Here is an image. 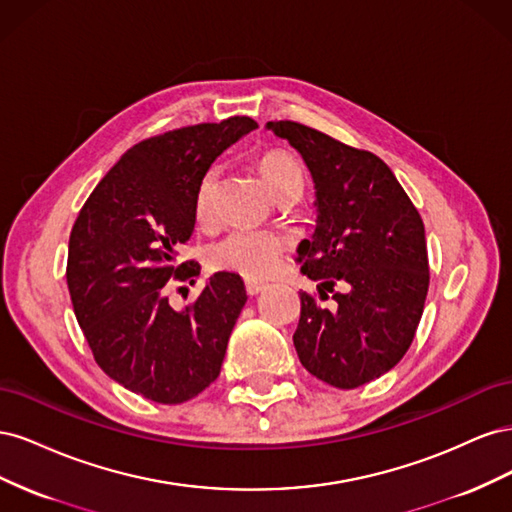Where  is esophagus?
Here are the masks:
<instances>
[{
  "label": "esophagus",
  "mask_w": 512,
  "mask_h": 512,
  "mask_svg": "<svg viewBox=\"0 0 512 512\" xmlns=\"http://www.w3.org/2000/svg\"><path fill=\"white\" fill-rule=\"evenodd\" d=\"M267 288V284L265 282H256V280H245V290H247V294H250V297H254V294H258V292H262Z\"/></svg>",
  "instance_id": "34e87169"
}]
</instances>
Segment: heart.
<instances>
[{
  "label": "heart",
  "instance_id": "heart-1",
  "mask_svg": "<svg viewBox=\"0 0 512 512\" xmlns=\"http://www.w3.org/2000/svg\"><path fill=\"white\" fill-rule=\"evenodd\" d=\"M258 170L271 194L282 205H292L303 196L305 170L299 158L288 149H269L260 156ZM220 168L211 166L200 177L194 196V215L200 224H209L215 215ZM284 239L267 230L232 228L209 247V265L218 271L245 277H267L282 262Z\"/></svg>",
  "mask_w": 512,
  "mask_h": 512
}]
</instances>
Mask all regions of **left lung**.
Segmentation results:
<instances>
[{
  "label": "left lung",
  "mask_w": 512,
  "mask_h": 512,
  "mask_svg": "<svg viewBox=\"0 0 512 512\" xmlns=\"http://www.w3.org/2000/svg\"><path fill=\"white\" fill-rule=\"evenodd\" d=\"M267 128L301 153L316 188L318 220L299 243L301 273L320 297L335 284V307L299 292L292 335L301 365L337 389H356L393 369L408 352L429 288L425 226L393 170L297 121Z\"/></svg>",
  "instance_id": "1"
}]
</instances>
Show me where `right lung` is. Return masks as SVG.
<instances>
[{"label": "right lung", "mask_w": 512, "mask_h": 512, "mask_svg": "<svg viewBox=\"0 0 512 512\" xmlns=\"http://www.w3.org/2000/svg\"><path fill=\"white\" fill-rule=\"evenodd\" d=\"M258 128L250 117L198 123L130 147L76 218L66 280L76 320L108 378L156 404H183L220 376L232 327L247 301L237 273L209 277L183 309L170 280L200 273L179 262L194 232L198 181L224 149Z\"/></svg>", "instance_id": "right-lung-1"}]
</instances>
